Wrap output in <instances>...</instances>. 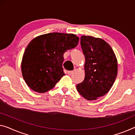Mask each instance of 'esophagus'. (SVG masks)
Returning <instances> with one entry per match:
<instances>
[{"instance_id": "obj_1", "label": "esophagus", "mask_w": 135, "mask_h": 135, "mask_svg": "<svg viewBox=\"0 0 135 135\" xmlns=\"http://www.w3.org/2000/svg\"><path fill=\"white\" fill-rule=\"evenodd\" d=\"M74 73V71H72V70H70V71H68V74L69 75H71L72 74H73Z\"/></svg>"}]
</instances>
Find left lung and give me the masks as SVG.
<instances>
[{"instance_id": "1", "label": "left lung", "mask_w": 135, "mask_h": 135, "mask_svg": "<svg viewBox=\"0 0 135 135\" xmlns=\"http://www.w3.org/2000/svg\"><path fill=\"white\" fill-rule=\"evenodd\" d=\"M80 44L85 56V78L76 89L85 99L96 100L112 87L117 75V60L110 46L103 39L83 36Z\"/></svg>"}]
</instances>
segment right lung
Returning a JSON list of instances; mask_svg holds the SVG:
<instances>
[{
    "instance_id": "right-lung-1",
    "label": "right lung",
    "mask_w": 135,
    "mask_h": 135,
    "mask_svg": "<svg viewBox=\"0 0 135 135\" xmlns=\"http://www.w3.org/2000/svg\"><path fill=\"white\" fill-rule=\"evenodd\" d=\"M79 38L73 34L52 32L30 41L22 61V73L32 90L45 93L65 75L62 64L65 52L77 46Z\"/></svg>"
}]
</instances>
